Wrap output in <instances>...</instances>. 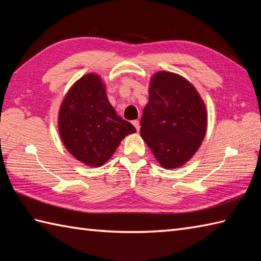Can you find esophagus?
Here are the masks:
<instances>
[{
    "instance_id": "34e87169",
    "label": "esophagus",
    "mask_w": 261,
    "mask_h": 261,
    "mask_svg": "<svg viewBox=\"0 0 261 261\" xmlns=\"http://www.w3.org/2000/svg\"><path fill=\"white\" fill-rule=\"evenodd\" d=\"M132 124L135 125V127H136V130H137V131H139V130H140V122H139V121H138V120L132 121Z\"/></svg>"
}]
</instances>
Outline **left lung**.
<instances>
[{
  "label": "left lung",
  "instance_id": "left-lung-1",
  "mask_svg": "<svg viewBox=\"0 0 261 261\" xmlns=\"http://www.w3.org/2000/svg\"><path fill=\"white\" fill-rule=\"evenodd\" d=\"M206 127V107L192 83L171 71L151 76L140 135L164 168L184 166L201 147Z\"/></svg>",
  "mask_w": 261,
  "mask_h": 261
}]
</instances>
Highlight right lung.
Instances as JSON below:
<instances>
[{
  "instance_id": "1",
  "label": "right lung",
  "mask_w": 261,
  "mask_h": 261,
  "mask_svg": "<svg viewBox=\"0 0 261 261\" xmlns=\"http://www.w3.org/2000/svg\"><path fill=\"white\" fill-rule=\"evenodd\" d=\"M102 77L90 73L71 86L60 104L58 130L67 151L91 167L103 166L136 127L116 114Z\"/></svg>"
}]
</instances>
